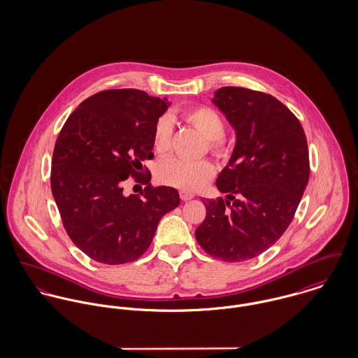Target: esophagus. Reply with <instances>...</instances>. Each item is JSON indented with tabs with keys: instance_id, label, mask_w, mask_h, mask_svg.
<instances>
[{
	"instance_id": "34e87169",
	"label": "esophagus",
	"mask_w": 358,
	"mask_h": 358,
	"mask_svg": "<svg viewBox=\"0 0 358 358\" xmlns=\"http://www.w3.org/2000/svg\"><path fill=\"white\" fill-rule=\"evenodd\" d=\"M179 196H180V199H182L183 201H189V200L194 199V194H193V193H190V192H185V190H182V192L179 193Z\"/></svg>"
}]
</instances>
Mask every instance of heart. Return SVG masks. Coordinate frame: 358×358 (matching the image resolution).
I'll return each instance as SVG.
<instances>
[{
	"label": "heart",
	"instance_id": "b5f03b06",
	"mask_svg": "<svg viewBox=\"0 0 358 358\" xmlns=\"http://www.w3.org/2000/svg\"><path fill=\"white\" fill-rule=\"evenodd\" d=\"M183 118L193 125L209 141V149L217 157L227 158L231 154L230 145L224 141V121L217 111L210 107L199 106L183 111ZM173 125L169 117H161L154 128L153 142L155 152L166 153L172 143ZM157 179L168 186L182 190H199L213 178L215 166L208 159L189 161L182 158H168L158 164Z\"/></svg>",
	"mask_w": 358,
	"mask_h": 358
}]
</instances>
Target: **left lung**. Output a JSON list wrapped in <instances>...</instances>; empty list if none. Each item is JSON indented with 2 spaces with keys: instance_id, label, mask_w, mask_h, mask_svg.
<instances>
[{
  "instance_id": "1",
  "label": "left lung",
  "mask_w": 358,
  "mask_h": 358,
  "mask_svg": "<svg viewBox=\"0 0 358 358\" xmlns=\"http://www.w3.org/2000/svg\"><path fill=\"white\" fill-rule=\"evenodd\" d=\"M212 103L236 132L216 187L226 199L203 201L196 238L206 254L244 262L268 250L291 224L308 182L305 131L274 96L240 87L217 90Z\"/></svg>"
}]
</instances>
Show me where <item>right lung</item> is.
Listing matches in <instances>:
<instances>
[{"instance_id":"obj_1","label":"right lung","mask_w":358,"mask_h":358,"mask_svg":"<svg viewBox=\"0 0 358 358\" xmlns=\"http://www.w3.org/2000/svg\"><path fill=\"white\" fill-rule=\"evenodd\" d=\"M169 104L139 90L102 91L81 103L59 134L52 194L71 241L99 263L141 257L161 217L180 204L176 189L152 187V175L141 178L143 162L153 158L155 124ZM129 176L147 185L141 195L122 193Z\"/></svg>"}]
</instances>
